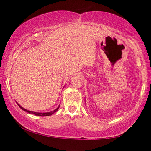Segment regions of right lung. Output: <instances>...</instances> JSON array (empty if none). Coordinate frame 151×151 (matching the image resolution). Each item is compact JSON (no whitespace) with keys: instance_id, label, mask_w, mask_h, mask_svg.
Wrapping results in <instances>:
<instances>
[{"instance_id":"1","label":"right lung","mask_w":151,"mask_h":151,"mask_svg":"<svg viewBox=\"0 0 151 151\" xmlns=\"http://www.w3.org/2000/svg\"><path fill=\"white\" fill-rule=\"evenodd\" d=\"M17 104H18V103H17ZM18 105H19V106L20 108L22 110H23L24 111H26V112H29V113L35 114V115L40 116H48L52 115V114L53 113H55V112H57V111H58V109H59V106H60V105H59V106H58L57 107V109H55L54 111H51V112H33V111H28V110L24 109L23 107H22V106H20V104H18Z\"/></svg>"}]
</instances>
